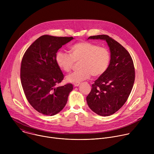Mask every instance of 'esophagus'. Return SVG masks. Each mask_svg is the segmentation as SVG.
Instances as JSON below:
<instances>
[{
    "label": "esophagus",
    "instance_id": "obj_1",
    "mask_svg": "<svg viewBox=\"0 0 154 154\" xmlns=\"http://www.w3.org/2000/svg\"><path fill=\"white\" fill-rule=\"evenodd\" d=\"M80 82H75V83H74V86H79V85H80Z\"/></svg>",
    "mask_w": 154,
    "mask_h": 154
}]
</instances>
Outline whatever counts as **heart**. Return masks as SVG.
<instances>
[{
    "label": "heart",
    "instance_id": "1",
    "mask_svg": "<svg viewBox=\"0 0 154 154\" xmlns=\"http://www.w3.org/2000/svg\"><path fill=\"white\" fill-rule=\"evenodd\" d=\"M69 53L59 51L55 59L58 66L65 72H69L74 68L75 63L78 64L79 71L74 72L66 77L72 83L80 82L90 77H97L103 74L109 67L111 54L105 47L83 41L72 45Z\"/></svg>",
    "mask_w": 154,
    "mask_h": 154
}]
</instances>
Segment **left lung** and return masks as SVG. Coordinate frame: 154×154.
<instances>
[{
	"mask_svg": "<svg viewBox=\"0 0 154 154\" xmlns=\"http://www.w3.org/2000/svg\"><path fill=\"white\" fill-rule=\"evenodd\" d=\"M88 39L105 40L110 50L111 61L106 71L92 85L86 102L96 114L112 115L124 105L132 90L135 79L134 61L128 52L109 36H91Z\"/></svg>",
	"mask_w": 154,
	"mask_h": 154,
	"instance_id": "1",
	"label": "left lung"
}]
</instances>
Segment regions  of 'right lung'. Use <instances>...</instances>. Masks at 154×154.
Wrapping results in <instances>:
<instances>
[{
	"instance_id": "1",
	"label": "right lung",
	"mask_w": 154,
	"mask_h": 154,
	"mask_svg": "<svg viewBox=\"0 0 154 154\" xmlns=\"http://www.w3.org/2000/svg\"><path fill=\"white\" fill-rule=\"evenodd\" d=\"M73 37L42 35L24 53L20 65V82L25 96L32 106L44 115L59 113L73 89L71 83L57 87L64 79L56 62V54Z\"/></svg>"
}]
</instances>
